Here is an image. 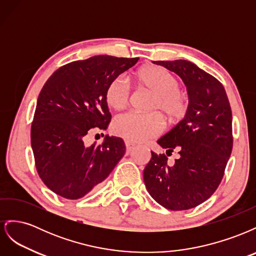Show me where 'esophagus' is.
<instances>
[{"mask_svg":"<svg viewBox=\"0 0 256 256\" xmlns=\"http://www.w3.org/2000/svg\"><path fill=\"white\" fill-rule=\"evenodd\" d=\"M125 144H126V152H127V154H130L131 152H132L136 148V144L131 143L129 141H126Z\"/></svg>","mask_w":256,"mask_h":256,"instance_id":"esophagus-1","label":"esophagus"}]
</instances>
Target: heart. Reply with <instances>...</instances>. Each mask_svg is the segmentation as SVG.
<instances>
[{
	"instance_id": "heart-1",
	"label": "heart",
	"mask_w": 256,
	"mask_h": 256,
	"mask_svg": "<svg viewBox=\"0 0 256 256\" xmlns=\"http://www.w3.org/2000/svg\"><path fill=\"white\" fill-rule=\"evenodd\" d=\"M136 83L143 90L152 92L146 109L150 112H129L116 118L112 124L115 136L134 143L145 142L159 136L168 124L182 122L189 111L188 98L180 90V83L174 74L159 66H145L134 74ZM132 98V88L128 80L118 76L108 83L104 99L106 104L114 110L127 108Z\"/></svg>"
}]
</instances>
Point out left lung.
<instances>
[{"label":"left lung","instance_id":"8db88e82","mask_svg":"<svg viewBox=\"0 0 256 256\" xmlns=\"http://www.w3.org/2000/svg\"><path fill=\"white\" fill-rule=\"evenodd\" d=\"M180 76L188 90L186 118L158 140L180 158L170 166L152 152L144 168L145 187L161 206L186 210L202 204L219 187L233 148L232 110L222 83L189 60H154Z\"/></svg>","mask_w":256,"mask_h":256}]
</instances>
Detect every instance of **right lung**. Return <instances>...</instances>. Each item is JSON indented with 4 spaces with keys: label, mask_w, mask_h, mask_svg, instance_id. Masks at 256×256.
I'll return each instance as SVG.
<instances>
[{
    "label": "right lung",
    "mask_w": 256,
    "mask_h": 256,
    "mask_svg": "<svg viewBox=\"0 0 256 256\" xmlns=\"http://www.w3.org/2000/svg\"><path fill=\"white\" fill-rule=\"evenodd\" d=\"M138 58L96 56L60 67L44 83L30 127L37 173L58 196L76 200L97 188L126 152L122 138L106 136L86 146L92 130H106L111 113L108 83L136 65Z\"/></svg>",
    "instance_id": "1"
}]
</instances>
